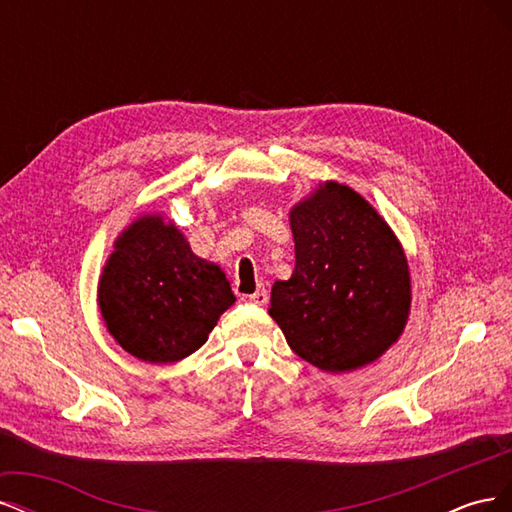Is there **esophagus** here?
Masks as SVG:
<instances>
[{
    "label": "esophagus",
    "instance_id": "obj_1",
    "mask_svg": "<svg viewBox=\"0 0 512 512\" xmlns=\"http://www.w3.org/2000/svg\"><path fill=\"white\" fill-rule=\"evenodd\" d=\"M250 303H254V305H267V301H269V292L265 290V288H258L254 294H250Z\"/></svg>",
    "mask_w": 512,
    "mask_h": 512
}]
</instances>
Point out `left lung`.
Wrapping results in <instances>:
<instances>
[{"label": "left lung", "mask_w": 512, "mask_h": 512, "mask_svg": "<svg viewBox=\"0 0 512 512\" xmlns=\"http://www.w3.org/2000/svg\"><path fill=\"white\" fill-rule=\"evenodd\" d=\"M294 271L271 288L269 316L294 354L342 374L378 361L412 305L404 247L376 207L337 181L290 207Z\"/></svg>", "instance_id": "left-lung-1"}]
</instances>
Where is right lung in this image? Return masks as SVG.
I'll return each instance as SVG.
<instances>
[{"instance_id": "obj_1", "label": "right lung", "mask_w": 512, "mask_h": 512, "mask_svg": "<svg viewBox=\"0 0 512 512\" xmlns=\"http://www.w3.org/2000/svg\"><path fill=\"white\" fill-rule=\"evenodd\" d=\"M224 271L192 252L162 213H145L119 232L98 282L106 331L145 363H175L207 342L235 303Z\"/></svg>"}]
</instances>
